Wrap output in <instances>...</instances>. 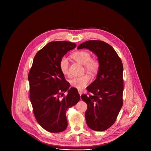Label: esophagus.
<instances>
[{
    "label": "esophagus",
    "mask_w": 151,
    "mask_h": 151,
    "mask_svg": "<svg viewBox=\"0 0 151 151\" xmlns=\"http://www.w3.org/2000/svg\"><path fill=\"white\" fill-rule=\"evenodd\" d=\"M78 92H79L80 96H81L83 94V91L82 90H78Z\"/></svg>",
    "instance_id": "esophagus-1"
}]
</instances>
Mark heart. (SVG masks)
Segmentation results:
<instances>
[{"label": "heart", "instance_id": "1", "mask_svg": "<svg viewBox=\"0 0 151 151\" xmlns=\"http://www.w3.org/2000/svg\"><path fill=\"white\" fill-rule=\"evenodd\" d=\"M71 57L79 63L84 65L86 72L92 75H96L99 70L100 64L99 60L95 58H91V54L86 50L75 52L71 55ZM59 67L61 72L65 75H69V62L66 57H62L59 62ZM91 77L86 74L83 76L75 78L70 80V84L73 88L79 90L85 88L89 81Z\"/></svg>", "mask_w": 151, "mask_h": 151}]
</instances>
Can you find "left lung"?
<instances>
[{
    "label": "left lung",
    "mask_w": 151,
    "mask_h": 151,
    "mask_svg": "<svg viewBox=\"0 0 151 151\" xmlns=\"http://www.w3.org/2000/svg\"><path fill=\"white\" fill-rule=\"evenodd\" d=\"M81 49L92 51L100 62L96 79L86 88L92 94L81 97L88 106L85 113L88 126L103 131L114 124L123 105L122 61L113 47L102 41H87L78 47Z\"/></svg>",
    "instance_id": "1"
}]
</instances>
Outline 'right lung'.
Returning a JSON list of instances; mask_svg holds the SVG:
<instances>
[{
	"label": "right lung",
	"instance_id": "add662e5",
	"mask_svg": "<svg viewBox=\"0 0 151 151\" xmlns=\"http://www.w3.org/2000/svg\"><path fill=\"white\" fill-rule=\"evenodd\" d=\"M76 45L68 41L47 43L37 52L28 75L30 99L36 120L49 132H62L67 127L66 111L80 99L76 88L70 84L61 72L59 62ZM67 91L68 95L60 97Z\"/></svg>",
	"mask_w": 151,
	"mask_h": 151
}]
</instances>
